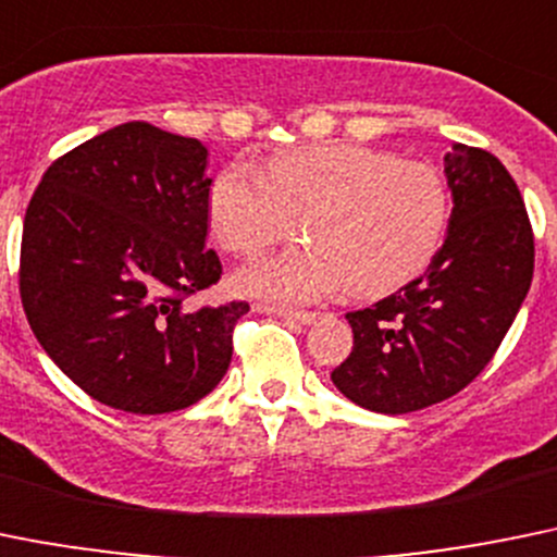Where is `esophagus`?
I'll list each match as a JSON object with an SVG mask.
<instances>
[{"instance_id":"34e87169","label":"esophagus","mask_w":557,"mask_h":557,"mask_svg":"<svg viewBox=\"0 0 557 557\" xmlns=\"http://www.w3.org/2000/svg\"><path fill=\"white\" fill-rule=\"evenodd\" d=\"M274 315H280V319H288V321H296V324H313L315 319H319V313H313V310H294V308H272Z\"/></svg>"}]
</instances>
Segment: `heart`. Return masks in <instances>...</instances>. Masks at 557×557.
Returning a JSON list of instances; mask_svg holds the SVG:
<instances>
[{
  "instance_id": "1",
  "label": "heart",
  "mask_w": 557,
  "mask_h": 557,
  "mask_svg": "<svg viewBox=\"0 0 557 557\" xmlns=\"http://www.w3.org/2000/svg\"><path fill=\"white\" fill-rule=\"evenodd\" d=\"M448 189L429 161L362 145H313L274 156L267 175L231 164L208 191V225L222 249L294 247L236 274V288L280 302H313L349 288L382 296L418 277L448 227Z\"/></svg>"
}]
</instances>
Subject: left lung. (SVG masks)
I'll return each instance as SVG.
<instances>
[{"instance_id":"obj_1","label":"left lung","mask_w":557,"mask_h":557,"mask_svg":"<svg viewBox=\"0 0 557 557\" xmlns=\"http://www.w3.org/2000/svg\"><path fill=\"white\" fill-rule=\"evenodd\" d=\"M445 175L454 211L429 269L346 313L355 346L332 382L371 412H418L465 389L500 349L533 280V227L500 159L456 143Z\"/></svg>"}]
</instances>
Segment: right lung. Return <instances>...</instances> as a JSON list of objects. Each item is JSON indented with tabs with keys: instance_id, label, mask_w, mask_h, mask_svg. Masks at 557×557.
I'll use <instances>...</instances> for the list:
<instances>
[{
	"instance_id": "obj_1",
	"label": "right lung",
	"mask_w": 557,
	"mask_h": 557,
	"mask_svg": "<svg viewBox=\"0 0 557 557\" xmlns=\"http://www.w3.org/2000/svg\"><path fill=\"white\" fill-rule=\"evenodd\" d=\"M206 159L197 139L123 123L60 156L27 206L18 290L29 326L112 409H186L231 366L249 305H184L222 277L206 249Z\"/></svg>"
}]
</instances>
